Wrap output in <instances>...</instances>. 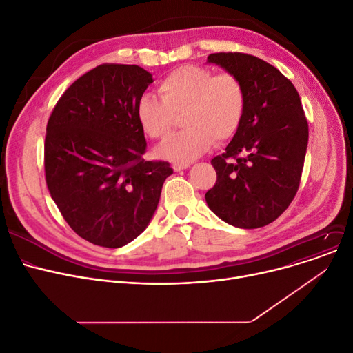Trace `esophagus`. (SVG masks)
Segmentation results:
<instances>
[{
    "label": "esophagus",
    "instance_id": "esophagus-1",
    "mask_svg": "<svg viewBox=\"0 0 353 353\" xmlns=\"http://www.w3.org/2000/svg\"><path fill=\"white\" fill-rule=\"evenodd\" d=\"M172 168H174V171L178 172V171L190 168V163L188 162H175V163H172Z\"/></svg>",
    "mask_w": 353,
    "mask_h": 353
}]
</instances>
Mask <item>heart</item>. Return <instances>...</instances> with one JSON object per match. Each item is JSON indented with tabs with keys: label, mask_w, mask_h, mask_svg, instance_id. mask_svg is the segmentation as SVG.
Listing matches in <instances>:
<instances>
[{
	"label": "heart",
	"mask_w": 353,
	"mask_h": 353,
	"mask_svg": "<svg viewBox=\"0 0 353 353\" xmlns=\"http://www.w3.org/2000/svg\"><path fill=\"white\" fill-rule=\"evenodd\" d=\"M159 97L145 92L137 103L142 131L152 139L168 137L175 117L185 128L161 143L157 154L174 162H188L208 151L214 139L232 138L242 122L246 105L245 88L231 72L214 74L198 65H182L165 75Z\"/></svg>",
	"instance_id": "1"
}]
</instances>
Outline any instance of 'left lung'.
I'll use <instances>...</instances> for the list:
<instances>
[{
	"instance_id": "1",
	"label": "left lung",
	"mask_w": 353,
	"mask_h": 353,
	"mask_svg": "<svg viewBox=\"0 0 353 353\" xmlns=\"http://www.w3.org/2000/svg\"><path fill=\"white\" fill-rule=\"evenodd\" d=\"M208 62L241 79L246 105L232 141L211 161L216 183L205 199L226 223L254 230L274 222L296 195L307 121L292 82L263 59L218 52Z\"/></svg>"
}]
</instances>
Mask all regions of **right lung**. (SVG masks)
I'll list each match as a JSON object with an SVG mask.
<instances>
[{
	"mask_svg": "<svg viewBox=\"0 0 353 353\" xmlns=\"http://www.w3.org/2000/svg\"><path fill=\"white\" fill-rule=\"evenodd\" d=\"M152 82L138 65H98L64 92L48 119V191L72 231L94 245L121 248L139 236L174 172L170 162L142 158L137 103Z\"/></svg>",
	"mask_w": 353,
	"mask_h": 353,
	"instance_id": "add662e5",
	"label": "right lung"
}]
</instances>
